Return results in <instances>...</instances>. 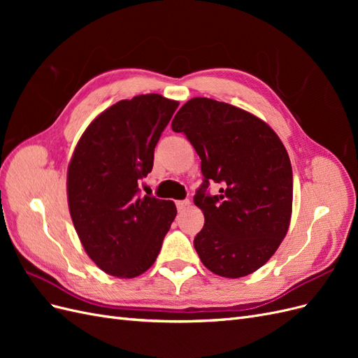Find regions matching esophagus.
Here are the masks:
<instances>
[{"label": "esophagus", "instance_id": "1", "mask_svg": "<svg viewBox=\"0 0 358 358\" xmlns=\"http://www.w3.org/2000/svg\"><path fill=\"white\" fill-rule=\"evenodd\" d=\"M187 206H189V200H178V201H176L178 210H183V209L187 208Z\"/></svg>", "mask_w": 358, "mask_h": 358}]
</instances>
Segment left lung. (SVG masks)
Wrapping results in <instances>:
<instances>
[{"label": "left lung", "instance_id": "left-lung-1", "mask_svg": "<svg viewBox=\"0 0 358 358\" xmlns=\"http://www.w3.org/2000/svg\"><path fill=\"white\" fill-rule=\"evenodd\" d=\"M201 159L203 183L194 203L204 225L194 239L215 275L242 278L264 266L288 231L292 169L285 146L262 119L239 107L196 96L171 122ZM210 181L222 185L210 196Z\"/></svg>", "mask_w": 358, "mask_h": 358}]
</instances>
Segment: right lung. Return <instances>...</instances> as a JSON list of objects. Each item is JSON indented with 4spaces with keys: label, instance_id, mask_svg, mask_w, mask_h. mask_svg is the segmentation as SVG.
<instances>
[{
    "label": "right lung",
    "instance_id": "obj_1",
    "mask_svg": "<svg viewBox=\"0 0 358 358\" xmlns=\"http://www.w3.org/2000/svg\"><path fill=\"white\" fill-rule=\"evenodd\" d=\"M179 103L159 94L121 100L85 129L67 171L70 215L103 272L136 278L155 263L176 206L140 196L154 149Z\"/></svg>",
    "mask_w": 358,
    "mask_h": 358
}]
</instances>
